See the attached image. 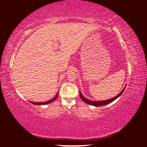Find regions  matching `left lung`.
I'll use <instances>...</instances> for the list:
<instances>
[{"mask_svg": "<svg viewBox=\"0 0 147 147\" xmlns=\"http://www.w3.org/2000/svg\"><path fill=\"white\" fill-rule=\"evenodd\" d=\"M125 88H125H124L123 90H122L121 92H120V93H119L118 95H117L116 96L113 97V98H111V99H109V100H104V101H91V100H88V99H86V98L84 97L82 95L81 92H79V94H80V98H81L82 100L84 101L85 103H88V104H89V105H91L95 106V107H100V106H103V105H105L109 104V103H110L112 102L113 101H114L115 100H116L117 98H119V97L120 96H121L122 93H123V92H124V91Z\"/></svg>", "mask_w": 147, "mask_h": 147, "instance_id": "left-lung-1", "label": "left lung"}]
</instances>
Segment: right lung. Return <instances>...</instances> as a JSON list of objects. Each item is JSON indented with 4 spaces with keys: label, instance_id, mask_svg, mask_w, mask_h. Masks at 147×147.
I'll list each match as a JSON object with an SVG mask.
<instances>
[{
    "label": "right lung",
    "instance_id": "right-lung-1",
    "mask_svg": "<svg viewBox=\"0 0 147 147\" xmlns=\"http://www.w3.org/2000/svg\"><path fill=\"white\" fill-rule=\"evenodd\" d=\"M58 94H57L56 95V96L54 98H53L52 100H49V101H46V102H39V103H35V102H32V101H30V102L32 103H33V104H34V105H46V104H48V103H51V102H53V101H55L56 99L57 98V97H58Z\"/></svg>",
    "mask_w": 147,
    "mask_h": 147
}]
</instances>
